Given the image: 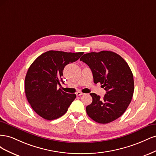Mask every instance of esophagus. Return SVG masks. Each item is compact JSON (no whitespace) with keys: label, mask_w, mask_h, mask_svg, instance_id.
<instances>
[{"label":"esophagus","mask_w":156,"mask_h":156,"mask_svg":"<svg viewBox=\"0 0 156 156\" xmlns=\"http://www.w3.org/2000/svg\"><path fill=\"white\" fill-rule=\"evenodd\" d=\"M83 94H83V92H77L76 93V95L78 96H81V95H83Z\"/></svg>","instance_id":"esophagus-1"}]
</instances>
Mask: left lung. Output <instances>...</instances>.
<instances>
[{
  "instance_id": "1",
  "label": "left lung",
  "mask_w": 156,
  "mask_h": 156,
  "mask_svg": "<svg viewBox=\"0 0 156 156\" xmlns=\"http://www.w3.org/2000/svg\"><path fill=\"white\" fill-rule=\"evenodd\" d=\"M80 60L91 69L95 84L107 91L103 99L90 93L92 102L86 107L87 115L100 124H107L124 114L134 92L133 75L124 59L114 52L102 51L83 55Z\"/></svg>"
}]
</instances>
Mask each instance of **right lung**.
Masks as SVG:
<instances>
[{
    "instance_id": "right-lung-1",
    "label": "right lung",
    "mask_w": 156,
    "mask_h": 156,
    "mask_svg": "<svg viewBox=\"0 0 156 156\" xmlns=\"http://www.w3.org/2000/svg\"><path fill=\"white\" fill-rule=\"evenodd\" d=\"M83 54L49 51L30 65L25 79L26 97L33 110L43 119L52 120L63 116L76 98L75 94L57 89V85L64 83L66 66L77 61Z\"/></svg>"
}]
</instances>
